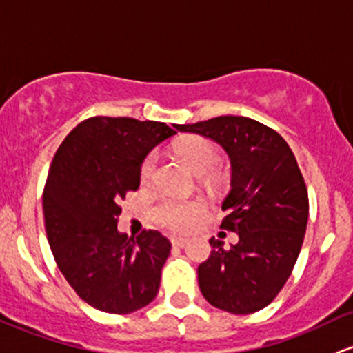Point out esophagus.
I'll list each match as a JSON object with an SVG mask.
<instances>
[{"label": "esophagus", "instance_id": "34e87169", "mask_svg": "<svg viewBox=\"0 0 353 353\" xmlns=\"http://www.w3.org/2000/svg\"><path fill=\"white\" fill-rule=\"evenodd\" d=\"M170 243H172V246H176V248H184L185 245H188V239H185V238H172V239H170Z\"/></svg>", "mask_w": 353, "mask_h": 353}]
</instances>
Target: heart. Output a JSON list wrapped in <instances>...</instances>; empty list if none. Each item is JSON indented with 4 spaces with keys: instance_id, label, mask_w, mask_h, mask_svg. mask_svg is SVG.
<instances>
[{
    "instance_id": "1",
    "label": "heart",
    "mask_w": 353,
    "mask_h": 353,
    "mask_svg": "<svg viewBox=\"0 0 353 353\" xmlns=\"http://www.w3.org/2000/svg\"><path fill=\"white\" fill-rule=\"evenodd\" d=\"M181 152L194 172L212 170L219 162L216 145L208 139H191L181 145ZM157 165V154L150 152L141 165L142 183H149L154 177ZM204 203L201 199H183V197H164L154 209V218L162 228L172 231H189L199 223L203 216Z\"/></svg>"
}]
</instances>
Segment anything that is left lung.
<instances>
[{"label":"left lung","mask_w":353,"mask_h":353,"mask_svg":"<svg viewBox=\"0 0 353 353\" xmlns=\"http://www.w3.org/2000/svg\"><path fill=\"white\" fill-rule=\"evenodd\" d=\"M176 129L218 142L231 161L221 228L238 243L209 239L211 254L197 268L201 293L234 315L258 312L283 288L303 245L308 192L296 159L280 134L248 117L221 115Z\"/></svg>","instance_id":"1"}]
</instances>
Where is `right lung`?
I'll return each instance as SVG.
<instances>
[{"label":"right lung","instance_id":"obj_1","mask_svg":"<svg viewBox=\"0 0 353 353\" xmlns=\"http://www.w3.org/2000/svg\"><path fill=\"white\" fill-rule=\"evenodd\" d=\"M176 130L162 122L92 117L58 147L43 191L45 230L58 268L77 295L107 313L154 300L170 243L159 231L119 233V203L141 184L147 154Z\"/></svg>","mask_w":353,"mask_h":353}]
</instances>
